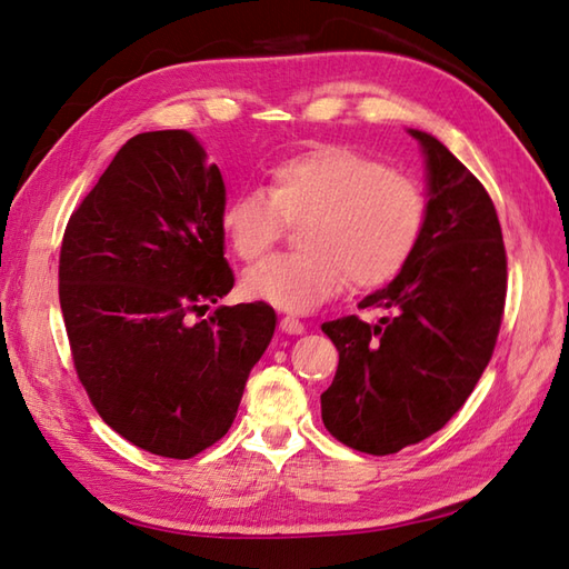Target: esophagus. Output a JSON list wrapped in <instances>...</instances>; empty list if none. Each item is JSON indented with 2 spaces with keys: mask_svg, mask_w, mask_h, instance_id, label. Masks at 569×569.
Here are the masks:
<instances>
[{
  "mask_svg": "<svg viewBox=\"0 0 569 569\" xmlns=\"http://www.w3.org/2000/svg\"><path fill=\"white\" fill-rule=\"evenodd\" d=\"M281 330L288 332V335H303L306 332V325L300 322L298 318L286 316V318H281Z\"/></svg>",
  "mask_w": 569,
  "mask_h": 569,
  "instance_id": "esophagus-1",
  "label": "esophagus"
}]
</instances>
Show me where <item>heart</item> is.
<instances>
[{"mask_svg":"<svg viewBox=\"0 0 569 569\" xmlns=\"http://www.w3.org/2000/svg\"><path fill=\"white\" fill-rule=\"evenodd\" d=\"M426 220L416 180L345 147H320L276 163L266 190L224 204L222 229L241 261H259L300 224V251L241 278V291L278 310L308 312L352 288H377L403 269Z\"/></svg>","mask_w":569,"mask_h":569,"instance_id":"obj_1","label":"heart"}]
</instances>
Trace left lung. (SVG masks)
<instances>
[{
	"instance_id": "left-lung-1",
	"label": "left lung",
	"mask_w": 569,
	"mask_h": 569,
	"mask_svg": "<svg viewBox=\"0 0 569 569\" xmlns=\"http://www.w3.org/2000/svg\"><path fill=\"white\" fill-rule=\"evenodd\" d=\"M426 161V220L403 269L359 308L322 322L340 352L320 396L322 422L367 455H393L438 432L475 391L501 328L506 251L485 186L428 131L408 129Z\"/></svg>"
}]
</instances>
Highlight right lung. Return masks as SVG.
<instances>
[{"instance_id": "obj_1", "label": "right lung", "mask_w": 569, "mask_h": 569, "mask_svg": "<svg viewBox=\"0 0 569 569\" xmlns=\"http://www.w3.org/2000/svg\"><path fill=\"white\" fill-rule=\"evenodd\" d=\"M224 183L186 129L129 139L72 212L58 296L76 371L114 432L188 459L234 422L249 371L276 330L266 303L220 306Z\"/></svg>"}]
</instances>
